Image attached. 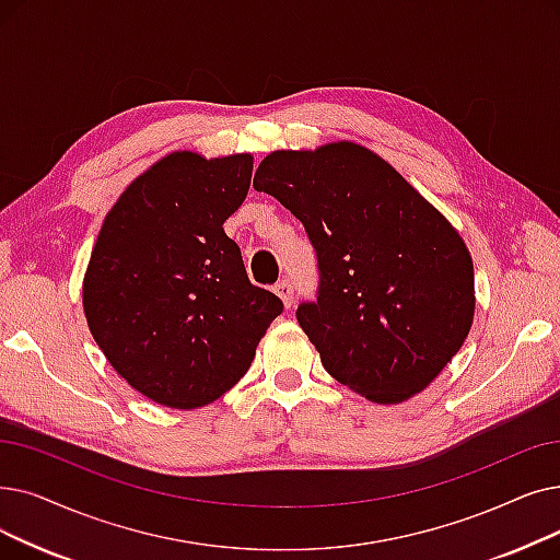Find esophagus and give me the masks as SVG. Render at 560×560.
Returning a JSON list of instances; mask_svg holds the SVG:
<instances>
[{
	"instance_id": "obj_1",
	"label": "esophagus",
	"mask_w": 560,
	"mask_h": 560,
	"mask_svg": "<svg viewBox=\"0 0 560 560\" xmlns=\"http://www.w3.org/2000/svg\"><path fill=\"white\" fill-rule=\"evenodd\" d=\"M275 293L283 300V304H285L288 308L293 306V300H295L293 295H295V293H293V283H290L288 279H279V281L275 283Z\"/></svg>"
}]
</instances>
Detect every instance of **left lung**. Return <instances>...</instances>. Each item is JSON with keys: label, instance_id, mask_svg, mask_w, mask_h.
Here are the masks:
<instances>
[{"label": "left lung", "instance_id": "obj_1", "mask_svg": "<svg viewBox=\"0 0 560 560\" xmlns=\"http://www.w3.org/2000/svg\"><path fill=\"white\" fill-rule=\"evenodd\" d=\"M254 187L298 217L318 256V300L298 323L327 373L380 405L423 392L476 308L471 254L446 217L354 141L275 151Z\"/></svg>", "mask_w": 560, "mask_h": 560}]
</instances>
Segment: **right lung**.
<instances>
[{
    "label": "right lung",
    "mask_w": 560,
    "mask_h": 560,
    "mask_svg": "<svg viewBox=\"0 0 560 560\" xmlns=\"http://www.w3.org/2000/svg\"><path fill=\"white\" fill-rule=\"evenodd\" d=\"M254 158L176 151L107 212L82 285L95 343L149 400L197 409L252 366L283 302L249 281L224 222L245 201Z\"/></svg>",
    "instance_id": "add662e5"
}]
</instances>
